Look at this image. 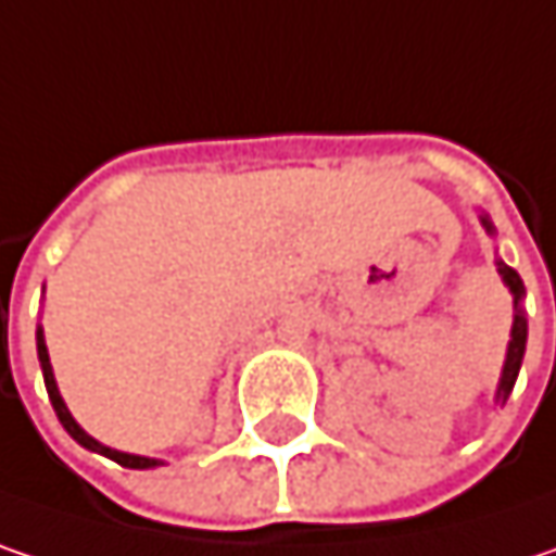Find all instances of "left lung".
Here are the masks:
<instances>
[{
	"label": "left lung",
	"mask_w": 556,
	"mask_h": 556,
	"mask_svg": "<svg viewBox=\"0 0 556 556\" xmlns=\"http://www.w3.org/2000/svg\"><path fill=\"white\" fill-rule=\"evenodd\" d=\"M478 218H481V227L494 237L496 230H494V224H491V218H488L484 212H481ZM496 271H500L503 285H506V288H509V294H513V329H509V344H506L503 374H500V382H496V402H500V405H506V399H509V392H513V386H516V377H519L522 357H526L529 319H526V306H522V300H526V285H522L519 271H516V268H509L503 258H496Z\"/></svg>",
	"instance_id": "obj_1"
}]
</instances>
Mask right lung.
Segmentation results:
<instances>
[{"instance_id":"right-lung-1","label":"right lung","mask_w":556,"mask_h":556,"mask_svg":"<svg viewBox=\"0 0 556 556\" xmlns=\"http://www.w3.org/2000/svg\"><path fill=\"white\" fill-rule=\"evenodd\" d=\"M37 361H40V370H43V382H47V395H50V402H53V412H56L60 424L68 430V437H72L78 446H85V450H91V453H100V456L113 458V462H119L123 468H157V465H164L161 458L132 456V453L110 450V446L98 443L91 433H85V427L72 417L68 405L62 402L60 386H56V377H53V364H50V351H47V338H43V326H37Z\"/></svg>"}]
</instances>
